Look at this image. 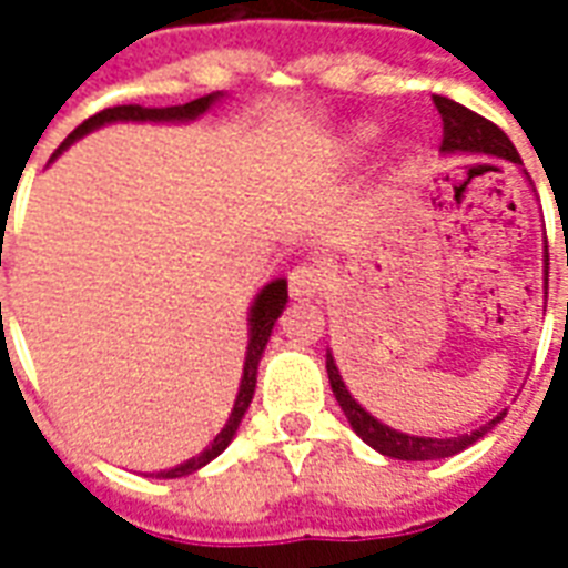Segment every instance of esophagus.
<instances>
[{"label": "esophagus", "instance_id": "obj_1", "mask_svg": "<svg viewBox=\"0 0 568 568\" xmlns=\"http://www.w3.org/2000/svg\"><path fill=\"white\" fill-rule=\"evenodd\" d=\"M321 292V271L312 265H301L294 267L292 274H288V294H292L294 301H310L315 294Z\"/></svg>", "mask_w": 568, "mask_h": 568}]
</instances>
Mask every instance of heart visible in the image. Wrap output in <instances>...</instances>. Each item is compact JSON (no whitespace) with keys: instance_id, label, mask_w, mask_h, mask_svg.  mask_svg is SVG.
<instances>
[{"instance_id":"b5f03b06","label":"heart","mask_w":568,"mask_h":568,"mask_svg":"<svg viewBox=\"0 0 568 568\" xmlns=\"http://www.w3.org/2000/svg\"><path fill=\"white\" fill-rule=\"evenodd\" d=\"M351 138H354L356 146H368L374 138H377V126H374V123H363V126L354 129V135Z\"/></svg>"}]
</instances>
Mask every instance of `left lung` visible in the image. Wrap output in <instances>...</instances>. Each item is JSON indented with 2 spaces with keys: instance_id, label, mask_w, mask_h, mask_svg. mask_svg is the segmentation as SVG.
<instances>
[{
  "instance_id": "left-lung-1",
  "label": "left lung",
  "mask_w": 568,
  "mask_h": 568,
  "mask_svg": "<svg viewBox=\"0 0 568 568\" xmlns=\"http://www.w3.org/2000/svg\"><path fill=\"white\" fill-rule=\"evenodd\" d=\"M436 109L442 114V153H484L495 155V159H507L513 164H521L516 146L501 129L495 126L493 120L480 118L475 111H468L466 105L448 100V97H433ZM548 276V271H546ZM327 374H329V386H333V395H336L338 406L345 409L347 422L356 430V436L372 445L374 450H379L383 457H395V459H445L454 457L459 450H466L468 445H475L480 436L493 430L495 424L501 422L507 413H498L489 424H484L480 430L466 433V436H450V439H430V436H409V433L392 430L388 424L377 422L372 413H365L363 406L356 404L354 395L347 392L345 379L338 374L336 359L327 351Z\"/></svg>"
}]
</instances>
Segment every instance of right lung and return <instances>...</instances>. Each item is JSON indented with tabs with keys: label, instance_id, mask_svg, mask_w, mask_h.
<instances>
[{
	"label": "right lung",
	"instance_id": "add662e5",
	"mask_svg": "<svg viewBox=\"0 0 568 568\" xmlns=\"http://www.w3.org/2000/svg\"><path fill=\"white\" fill-rule=\"evenodd\" d=\"M223 93H209V97H200V100H191L185 105H171V109H144V105H114V109H105L100 114H93L82 123V126L73 129V135H67V141L55 150V155H61L67 146L73 144L75 138L88 135L93 129L105 126V123H118V120H135V123H189V120H196L200 114L212 109L214 102L221 100ZM52 155V159H55ZM285 301H288V283L285 280H274V283H267L262 292L256 294V301L250 306V342H247V356H244V374H241V386H239V397H235V406H232L230 422L223 424V430L217 433L212 439V445L203 450V454H196L191 457L189 463H182L176 468H168V471H155V477H164V480H171V477H185L196 468H203L205 463H212L217 454L226 450V445L232 442L235 430H239L241 418L247 413L250 400H253V392H256V372H258V359L265 354L267 338H271V329H274L276 318L283 315Z\"/></svg>",
	"mask_w": 568,
	"mask_h": 568
}]
</instances>
